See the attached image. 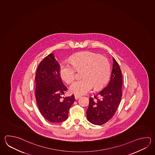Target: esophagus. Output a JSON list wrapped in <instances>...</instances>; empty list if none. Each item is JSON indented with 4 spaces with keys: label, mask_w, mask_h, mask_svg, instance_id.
<instances>
[{
    "label": "esophagus",
    "mask_w": 155,
    "mask_h": 155,
    "mask_svg": "<svg viewBox=\"0 0 155 155\" xmlns=\"http://www.w3.org/2000/svg\"><path fill=\"white\" fill-rule=\"evenodd\" d=\"M81 97V96H80V95H78V94H75V100H78V99H79V98H80Z\"/></svg>",
    "instance_id": "esophagus-1"
}]
</instances>
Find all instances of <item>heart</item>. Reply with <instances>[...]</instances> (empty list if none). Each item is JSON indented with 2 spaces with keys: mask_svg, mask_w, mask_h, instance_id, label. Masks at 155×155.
<instances>
[{
  "mask_svg": "<svg viewBox=\"0 0 155 155\" xmlns=\"http://www.w3.org/2000/svg\"><path fill=\"white\" fill-rule=\"evenodd\" d=\"M70 63H63L60 67L61 78L67 84L73 82L76 77V69L84 70V79L76 80L70 86L71 93L87 94L94 87L99 90L104 87L109 80L110 67L106 58L92 52H83L70 58Z\"/></svg>",
  "mask_w": 155,
  "mask_h": 155,
  "instance_id": "1",
  "label": "heart"
}]
</instances>
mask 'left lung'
I'll list each match as a JSON object with an SVG mask.
<instances>
[{
	"mask_svg": "<svg viewBox=\"0 0 155 155\" xmlns=\"http://www.w3.org/2000/svg\"><path fill=\"white\" fill-rule=\"evenodd\" d=\"M112 70L109 83L94 97L89 98L86 115L88 121L102 125L112 118L121 101L122 74L118 63L113 57Z\"/></svg>",
	"mask_w": 155,
	"mask_h": 155,
	"instance_id": "1",
	"label": "left lung"
}]
</instances>
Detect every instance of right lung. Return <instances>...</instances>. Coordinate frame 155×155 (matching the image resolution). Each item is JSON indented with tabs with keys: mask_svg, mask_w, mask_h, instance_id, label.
I'll return each mask as SVG.
<instances>
[{
	"mask_svg": "<svg viewBox=\"0 0 155 155\" xmlns=\"http://www.w3.org/2000/svg\"><path fill=\"white\" fill-rule=\"evenodd\" d=\"M60 65L51 53L39 64L35 77V95L38 109L48 121L59 123L66 120L74 95L63 97L67 87L61 81Z\"/></svg>",
	"mask_w": 155,
	"mask_h": 155,
	"instance_id": "1",
	"label": "right lung"
}]
</instances>
